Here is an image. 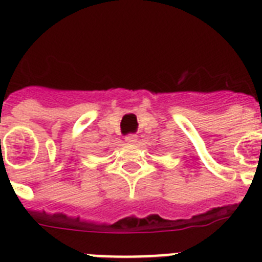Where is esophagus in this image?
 Wrapping results in <instances>:
<instances>
[{
	"mask_svg": "<svg viewBox=\"0 0 262 262\" xmlns=\"http://www.w3.org/2000/svg\"><path fill=\"white\" fill-rule=\"evenodd\" d=\"M125 141H126V142H129V144H136V142H137V136H136L134 133L128 134V136L125 137Z\"/></svg>",
	"mask_w": 262,
	"mask_h": 262,
	"instance_id": "esophagus-1",
	"label": "esophagus"
}]
</instances>
